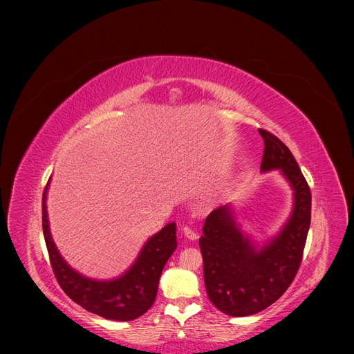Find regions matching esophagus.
<instances>
[{"label":"esophagus","instance_id":"obj_1","mask_svg":"<svg viewBox=\"0 0 354 354\" xmlns=\"http://www.w3.org/2000/svg\"><path fill=\"white\" fill-rule=\"evenodd\" d=\"M183 234H185V236L189 238V239H198V236H199L198 232L194 228L188 227V225L183 227Z\"/></svg>","mask_w":354,"mask_h":354}]
</instances>
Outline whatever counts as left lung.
I'll return each instance as SVG.
<instances>
[{"label": "left lung", "mask_w": 354, "mask_h": 354, "mask_svg": "<svg viewBox=\"0 0 354 354\" xmlns=\"http://www.w3.org/2000/svg\"><path fill=\"white\" fill-rule=\"evenodd\" d=\"M261 171L280 169L292 189L294 205L277 236L258 248L241 232L230 203L214 209L199 238L203 280L211 303L232 317L270 307L286 292L300 268L311 221V192L290 149L264 129Z\"/></svg>", "instance_id": "obj_1"}]
</instances>
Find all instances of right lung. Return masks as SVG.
<instances>
[{"label": "right lung", "mask_w": 354, "mask_h": 354, "mask_svg": "<svg viewBox=\"0 0 354 354\" xmlns=\"http://www.w3.org/2000/svg\"><path fill=\"white\" fill-rule=\"evenodd\" d=\"M47 189L43 194V232L55 278L70 299L100 317L130 322L143 315L156 299L159 278L176 250V224L171 222L147 239L133 266L113 280L99 281L74 271L60 255L50 234Z\"/></svg>", "instance_id": "add662e5"}]
</instances>
